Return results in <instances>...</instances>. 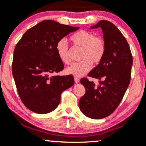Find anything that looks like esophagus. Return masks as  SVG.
Here are the masks:
<instances>
[{"mask_svg":"<svg viewBox=\"0 0 146 146\" xmlns=\"http://www.w3.org/2000/svg\"><path fill=\"white\" fill-rule=\"evenodd\" d=\"M74 80H75V82L76 84L77 83H79V82H80V79H79V78H78V77H75Z\"/></svg>","mask_w":146,"mask_h":146,"instance_id":"esophagus-1","label":"esophagus"}]
</instances>
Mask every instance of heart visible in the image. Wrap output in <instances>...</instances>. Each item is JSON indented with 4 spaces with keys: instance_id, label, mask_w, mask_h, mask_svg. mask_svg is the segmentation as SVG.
I'll return each mask as SVG.
<instances>
[{
    "instance_id": "heart-1",
    "label": "heart",
    "mask_w": 146,
    "mask_h": 146,
    "mask_svg": "<svg viewBox=\"0 0 146 146\" xmlns=\"http://www.w3.org/2000/svg\"><path fill=\"white\" fill-rule=\"evenodd\" d=\"M70 40L75 46L82 47L80 52V62L74 63L66 69L68 74L75 76H83L92 68V63L99 64L104 57L106 46L104 40L86 31H80L70 37ZM56 51L59 59L65 64L71 63L69 48L65 40L61 39L56 45Z\"/></svg>"
}]
</instances>
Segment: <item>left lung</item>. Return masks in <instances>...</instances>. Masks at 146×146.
<instances>
[{"mask_svg":"<svg viewBox=\"0 0 146 146\" xmlns=\"http://www.w3.org/2000/svg\"><path fill=\"white\" fill-rule=\"evenodd\" d=\"M101 28L106 46L104 57L88 73L99 80L95 85L87 78L81 84L86 93L81 97V111L92 119H101L111 115L117 108L131 81L133 56L126 38L111 22L101 20L90 29Z\"/></svg>","mask_w":146,"mask_h":146,"instance_id":"obj_1","label":"left lung"}]
</instances>
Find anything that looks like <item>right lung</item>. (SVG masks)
Instances as JSON below:
<instances>
[{"mask_svg":"<svg viewBox=\"0 0 146 146\" xmlns=\"http://www.w3.org/2000/svg\"><path fill=\"white\" fill-rule=\"evenodd\" d=\"M80 27L43 20L24 33L15 45L12 73L24 105L36 113L52 111L61 93L74 84L73 75H55L64 69L56 51L58 41Z\"/></svg>","mask_w":146,"mask_h":146,"instance_id":"1","label":"right lung"}]
</instances>
